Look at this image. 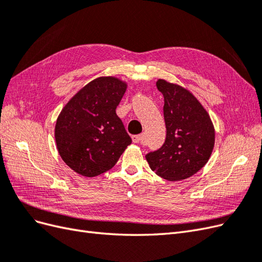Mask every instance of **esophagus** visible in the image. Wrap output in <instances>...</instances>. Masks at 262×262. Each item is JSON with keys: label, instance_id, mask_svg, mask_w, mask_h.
<instances>
[{"label": "esophagus", "instance_id": "1", "mask_svg": "<svg viewBox=\"0 0 262 262\" xmlns=\"http://www.w3.org/2000/svg\"><path fill=\"white\" fill-rule=\"evenodd\" d=\"M143 138H144L143 134H137V136H132V141L134 143H141Z\"/></svg>", "mask_w": 262, "mask_h": 262}]
</instances>
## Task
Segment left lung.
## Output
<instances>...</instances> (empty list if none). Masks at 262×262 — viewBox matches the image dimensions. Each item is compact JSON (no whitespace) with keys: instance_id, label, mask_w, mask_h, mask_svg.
<instances>
[{"instance_id":"8db88e82","label":"left lung","mask_w":262,"mask_h":262,"mask_svg":"<svg viewBox=\"0 0 262 262\" xmlns=\"http://www.w3.org/2000/svg\"><path fill=\"white\" fill-rule=\"evenodd\" d=\"M164 96L166 140L145 155L150 169L160 177L177 181L191 177L208 163L215 141L214 126L202 105L189 91L158 80Z\"/></svg>"}]
</instances>
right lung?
<instances>
[{"instance_id": "1", "label": "right lung", "mask_w": 262, "mask_h": 262, "mask_svg": "<svg viewBox=\"0 0 262 262\" xmlns=\"http://www.w3.org/2000/svg\"><path fill=\"white\" fill-rule=\"evenodd\" d=\"M126 84L98 77L84 86L62 109L54 130L62 160L77 173L95 177L112 169L131 138L116 114Z\"/></svg>"}]
</instances>
